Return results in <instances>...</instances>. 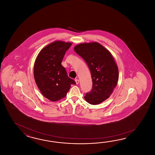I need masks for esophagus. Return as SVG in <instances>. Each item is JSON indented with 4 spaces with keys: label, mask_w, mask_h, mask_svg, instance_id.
Returning <instances> with one entry per match:
<instances>
[{
    "label": "esophagus",
    "mask_w": 155,
    "mask_h": 155,
    "mask_svg": "<svg viewBox=\"0 0 155 155\" xmlns=\"http://www.w3.org/2000/svg\"><path fill=\"white\" fill-rule=\"evenodd\" d=\"M75 82H76V84H78L79 83V79H76L75 80Z\"/></svg>",
    "instance_id": "obj_1"
}]
</instances>
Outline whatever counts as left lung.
<instances>
[{
    "label": "left lung",
    "mask_w": 155,
    "mask_h": 155,
    "mask_svg": "<svg viewBox=\"0 0 155 155\" xmlns=\"http://www.w3.org/2000/svg\"><path fill=\"white\" fill-rule=\"evenodd\" d=\"M90 70L92 89L84 96L91 105H98L111 95L119 80V69L111 53L97 42L81 43L74 47Z\"/></svg>",
    "instance_id": "8db88e82"
}]
</instances>
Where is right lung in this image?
I'll use <instances>...</instances> for the list:
<instances>
[{"label":"right lung","instance_id":"1","mask_svg":"<svg viewBox=\"0 0 155 155\" xmlns=\"http://www.w3.org/2000/svg\"><path fill=\"white\" fill-rule=\"evenodd\" d=\"M71 45L70 42L56 40L44 47L36 57L34 65L35 81L43 95L51 101L64 98L71 85L76 84L68 77L61 64Z\"/></svg>","mask_w":155,"mask_h":155}]
</instances>
